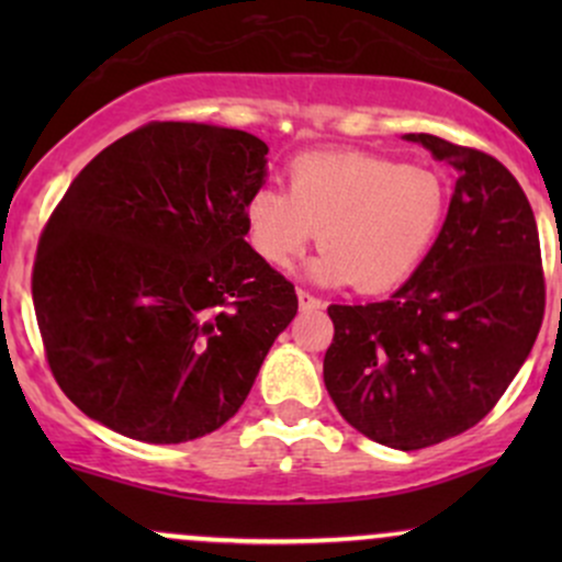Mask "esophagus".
<instances>
[{"label":"esophagus","mask_w":562,"mask_h":562,"mask_svg":"<svg viewBox=\"0 0 562 562\" xmlns=\"http://www.w3.org/2000/svg\"><path fill=\"white\" fill-rule=\"evenodd\" d=\"M299 303H301L303 312H308V308H322V306H325V303H322V299H317V295L308 293L306 288H299Z\"/></svg>","instance_id":"esophagus-1"}]
</instances>
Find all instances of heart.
<instances>
[{
    "label": "heart",
    "mask_w": 562,
    "mask_h": 562,
    "mask_svg": "<svg viewBox=\"0 0 562 562\" xmlns=\"http://www.w3.org/2000/svg\"><path fill=\"white\" fill-rule=\"evenodd\" d=\"M443 216L447 187L436 171L372 153H308L288 166V190L250 192L245 235L263 263L290 272L319 229L308 274L380 293L420 267Z\"/></svg>",
    "instance_id": "b5f03b06"
}]
</instances>
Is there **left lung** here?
Returning <instances> with one entry per match:
<instances>
[{"instance_id":"left-lung-1","label":"left lung","mask_w":562,"mask_h":562,"mask_svg":"<svg viewBox=\"0 0 562 562\" xmlns=\"http://www.w3.org/2000/svg\"><path fill=\"white\" fill-rule=\"evenodd\" d=\"M406 139L457 171L447 222L389 301L327 308L325 385L359 434L415 451L499 402L544 319V269L531 203L499 160L434 134Z\"/></svg>"}]
</instances>
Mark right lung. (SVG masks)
<instances>
[{
    "label": "right lung",
    "instance_id": "right-lung-1",
    "mask_svg": "<svg viewBox=\"0 0 562 562\" xmlns=\"http://www.w3.org/2000/svg\"><path fill=\"white\" fill-rule=\"evenodd\" d=\"M267 153L240 128L153 121L70 182L31 293L49 370L83 415L182 443L240 409L299 312L293 282L245 243Z\"/></svg>",
    "mask_w": 562,
    "mask_h": 562
}]
</instances>
